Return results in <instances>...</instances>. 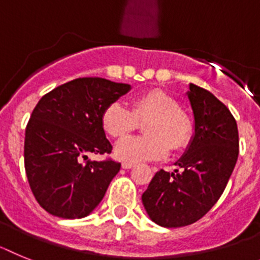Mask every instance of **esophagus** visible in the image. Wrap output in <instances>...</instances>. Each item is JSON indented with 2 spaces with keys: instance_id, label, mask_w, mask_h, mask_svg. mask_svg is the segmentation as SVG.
Instances as JSON below:
<instances>
[{
  "instance_id": "obj_1",
  "label": "esophagus",
  "mask_w": 260,
  "mask_h": 260,
  "mask_svg": "<svg viewBox=\"0 0 260 260\" xmlns=\"http://www.w3.org/2000/svg\"><path fill=\"white\" fill-rule=\"evenodd\" d=\"M133 166H135V165L129 164V162H123V164H121V168L125 169V170H128V169H132Z\"/></svg>"
}]
</instances>
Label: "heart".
<instances>
[{
	"label": "heart",
	"mask_w": 260,
	"mask_h": 260,
	"mask_svg": "<svg viewBox=\"0 0 260 260\" xmlns=\"http://www.w3.org/2000/svg\"><path fill=\"white\" fill-rule=\"evenodd\" d=\"M139 121H146V136L127 137L119 141L115 149L116 157L124 162L159 159L168 154L169 149L173 152L186 149L192 139L191 116L180 108L177 98L161 89L137 95L131 110L119 102L110 103L101 116L103 129L114 139L129 135L139 127Z\"/></svg>",
	"instance_id": "heart-1"
}]
</instances>
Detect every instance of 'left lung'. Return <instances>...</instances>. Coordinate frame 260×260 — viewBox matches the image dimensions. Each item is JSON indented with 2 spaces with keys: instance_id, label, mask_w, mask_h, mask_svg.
<instances>
[{
  "instance_id": "1",
  "label": "left lung",
  "mask_w": 260,
  "mask_h": 260,
  "mask_svg": "<svg viewBox=\"0 0 260 260\" xmlns=\"http://www.w3.org/2000/svg\"><path fill=\"white\" fill-rule=\"evenodd\" d=\"M195 136L177 162L159 170L143 193L149 217L164 228L191 225L208 213L224 192L239 153L237 123L229 108L208 90L189 85Z\"/></svg>"
}]
</instances>
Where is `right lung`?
Here are the masks:
<instances>
[{"mask_svg":"<svg viewBox=\"0 0 260 260\" xmlns=\"http://www.w3.org/2000/svg\"><path fill=\"white\" fill-rule=\"evenodd\" d=\"M129 89L82 77L47 92L35 106L26 127L24 169L36 202L48 213L81 218L101 203L120 164L108 157L91 161L87 154L111 153L101 116Z\"/></svg>","mask_w":260,"mask_h":260,"instance_id":"right-lung-1","label":"right lung"}]
</instances>
